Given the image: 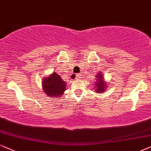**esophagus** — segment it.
I'll use <instances>...</instances> for the list:
<instances>
[{"instance_id":"obj_1","label":"esophagus","mask_w":151,"mask_h":151,"mask_svg":"<svg viewBox=\"0 0 151 151\" xmlns=\"http://www.w3.org/2000/svg\"><path fill=\"white\" fill-rule=\"evenodd\" d=\"M80 74H72L71 75V79H79L80 78Z\"/></svg>"}]
</instances>
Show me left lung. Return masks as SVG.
<instances>
[{"label":"left lung","mask_w":151,"mask_h":151,"mask_svg":"<svg viewBox=\"0 0 151 151\" xmlns=\"http://www.w3.org/2000/svg\"><path fill=\"white\" fill-rule=\"evenodd\" d=\"M96 81L94 82V88L96 93H101L105 92L107 88V83H106L103 77V74L101 72H99L97 74H96Z\"/></svg>","instance_id":"1"}]
</instances>
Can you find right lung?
Returning <instances> with one entry per match:
<instances>
[{"label": "right lung", "instance_id": "obj_1", "mask_svg": "<svg viewBox=\"0 0 151 151\" xmlns=\"http://www.w3.org/2000/svg\"><path fill=\"white\" fill-rule=\"evenodd\" d=\"M42 87L43 92L49 97L57 98L63 95L66 89V83L57 72H53L48 77L43 79Z\"/></svg>", "mask_w": 151, "mask_h": 151}]
</instances>
